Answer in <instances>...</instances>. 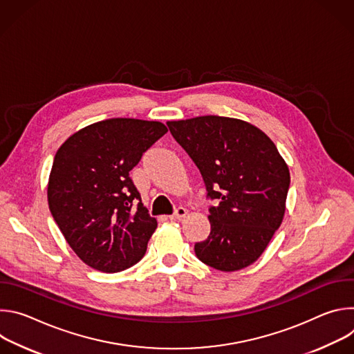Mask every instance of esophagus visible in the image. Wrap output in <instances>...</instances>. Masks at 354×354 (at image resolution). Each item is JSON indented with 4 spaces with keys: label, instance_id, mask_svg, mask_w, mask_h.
<instances>
[{
    "label": "esophagus",
    "instance_id": "esophagus-1",
    "mask_svg": "<svg viewBox=\"0 0 354 354\" xmlns=\"http://www.w3.org/2000/svg\"><path fill=\"white\" fill-rule=\"evenodd\" d=\"M187 214V210L185 207H178L172 216H169L171 220H180Z\"/></svg>",
    "mask_w": 354,
    "mask_h": 354
}]
</instances>
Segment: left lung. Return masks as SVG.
Masks as SVG:
<instances>
[{
	"label": "left lung",
	"instance_id": "8db88e82",
	"mask_svg": "<svg viewBox=\"0 0 354 354\" xmlns=\"http://www.w3.org/2000/svg\"><path fill=\"white\" fill-rule=\"evenodd\" d=\"M169 131L203 178L212 231L194 243L207 266L235 272L254 263L280 227L288 168L273 141L246 122L200 116L168 122Z\"/></svg>",
	"mask_w": 354,
	"mask_h": 354
}]
</instances>
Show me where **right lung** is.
<instances>
[{"label": "right lung", "mask_w": 354, "mask_h": 354, "mask_svg": "<svg viewBox=\"0 0 354 354\" xmlns=\"http://www.w3.org/2000/svg\"><path fill=\"white\" fill-rule=\"evenodd\" d=\"M160 122L108 119L73 134L57 151L48 209L88 266L122 272L141 261L157 228L129 172L165 133Z\"/></svg>", "instance_id": "add662e5"}]
</instances>
